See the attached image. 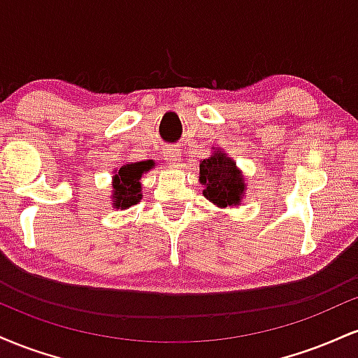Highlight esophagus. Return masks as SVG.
I'll return each mask as SVG.
<instances>
[{"instance_id":"esophagus-1","label":"esophagus","mask_w":358,"mask_h":358,"mask_svg":"<svg viewBox=\"0 0 358 358\" xmlns=\"http://www.w3.org/2000/svg\"><path fill=\"white\" fill-rule=\"evenodd\" d=\"M163 155H165V159H166V162H168V163H171V165H173V163L178 162L180 150H176V148H173V146H168V148H165V151H163Z\"/></svg>"}]
</instances>
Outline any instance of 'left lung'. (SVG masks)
Listing matches in <instances>:
<instances>
[{"label":"left lung","mask_w":358,"mask_h":358,"mask_svg":"<svg viewBox=\"0 0 358 358\" xmlns=\"http://www.w3.org/2000/svg\"><path fill=\"white\" fill-rule=\"evenodd\" d=\"M200 182L205 185V199L217 207L237 205L244 193V182L236 163L222 151H217L200 163Z\"/></svg>","instance_id":"1"}]
</instances>
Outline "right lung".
Segmentation results:
<instances>
[{
    "label": "right lung",
    "instance_id": "add662e5",
    "mask_svg": "<svg viewBox=\"0 0 358 358\" xmlns=\"http://www.w3.org/2000/svg\"><path fill=\"white\" fill-rule=\"evenodd\" d=\"M153 166V162H141V163H131V165H124L114 175V207H131L141 199V183L139 178L145 171Z\"/></svg>",
    "mask_w": 358,
    "mask_h": 358
}]
</instances>
